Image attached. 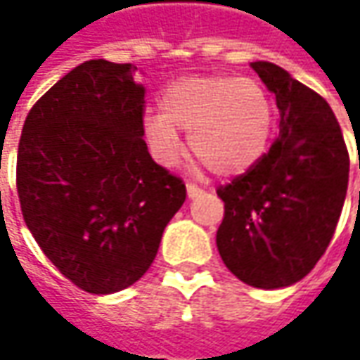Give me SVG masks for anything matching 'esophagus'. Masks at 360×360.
Instances as JSON below:
<instances>
[{"instance_id": "obj_1", "label": "esophagus", "mask_w": 360, "mask_h": 360, "mask_svg": "<svg viewBox=\"0 0 360 360\" xmlns=\"http://www.w3.org/2000/svg\"><path fill=\"white\" fill-rule=\"evenodd\" d=\"M186 192H188V198H196L198 194H202V188L194 186V184H186Z\"/></svg>"}]
</instances>
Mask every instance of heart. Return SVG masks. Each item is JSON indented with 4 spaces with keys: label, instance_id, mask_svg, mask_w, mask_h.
<instances>
[{
    "label": "heart",
    "instance_id": "obj_1",
    "mask_svg": "<svg viewBox=\"0 0 360 360\" xmlns=\"http://www.w3.org/2000/svg\"><path fill=\"white\" fill-rule=\"evenodd\" d=\"M158 105L160 114H148L142 131L162 166L182 156V130L190 131L192 154L212 172L236 176L264 156L274 130L269 91L248 77H178L162 90Z\"/></svg>",
    "mask_w": 360,
    "mask_h": 360
}]
</instances>
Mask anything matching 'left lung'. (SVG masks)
I'll list each match as a JSON object with an SVG mask.
<instances>
[{
  "label": "left lung",
  "instance_id": "left-lung-1",
  "mask_svg": "<svg viewBox=\"0 0 360 360\" xmlns=\"http://www.w3.org/2000/svg\"><path fill=\"white\" fill-rule=\"evenodd\" d=\"M252 68L276 96L281 130L250 170L216 190L224 202L216 246L242 283L281 288L304 278L333 240L349 150L323 96L274 63Z\"/></svg>",
  "mask_w": 360,
  "mask_h": 360
}]
</instances>
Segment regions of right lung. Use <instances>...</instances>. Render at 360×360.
<instances>
[{
    "label": "right lung",
    "instance_id": "obj_1",
    "mask_svg": "<svg viewBox=\"0 0 360 360\" xmlns=\"http://www.w3.org/2000/svg\"><path fill=\"white\" fill-rule=\"evenodd\" d=\"M144 96L136 65L90 60L35 102L21 130L23 220L53 266L91 295L140 281L186 200L182 178L142 140Z\"/></svg>",
    "mask_w": 360,
    "mask_h": 360
}]
</instances>
